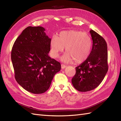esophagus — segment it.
Instances as JSON below:
<instances>
[{
  "label": "esophagus",
  "instance_id": "1",
  "mask_svg": "<svg viewBox=\"0 0 121 121\" xmlns=\"http://www.w3.org/2000/svg\"><path fill=\"white\" fill-rule=\"evenodd\" d=\"M66 67V66L65 65H64V64H61V69H65V68Z\"/></svg>",
  "mask_w": 121,
  "mask_h": 121
}]
</instances>
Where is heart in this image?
<instances>
[{
    "label": "heart",
    "instance_id": "1",
    "mask_svg": "<svg viewBox=\"0 0 121 121\" xmlns=\"http://www.w3.org/2000/svg\"><path fill=\"white\" fill-rule=\"evenodd\" d=\"M92 41L88 34L79 30L63 31L58 37L54 36L51 41L52 57L57 58L65 48L67 52L61 58L64 62L69 63L74 60L76 63H82L90 55Z\"/></svg>",
    "mask_w": 121,
    "mask_h": 121
}]
</instances>
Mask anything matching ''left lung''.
<instances>
[{"label":"left lung","instance_id":"1","mask_svg":"<svg viewBox=\"0 0 121 121\" xmlns=\"http://www.w3.org/2000/svg\"><path fill=\"white\" fill-rule=\"evenodd\" d=\"M92 47L90 55L76 67V74L72 80L77 90L81 92L94 89L100 84L108 71L107 45L105 39L91 30Z\"/></svg>","mask_w":121,"mask_h":121}]
</instances>
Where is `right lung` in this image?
Wrapping results in <instances>:
<instances>
[{
    "mask_svg": "<svg viewBox=\"0 0 121 121\" xmlns=\"http://www.w3.org/2000/svg\"><path fill=\"white\" fill-rule=\"evenodd\" d=\"M44 27L28 26L15 41L11 60L16 81L25 90L35 94L45 92L50 87L61 64L48 56L51 39Z\"/></svg>",
    "mask_w": 121,
    "mask_h": 121,
    "instance_id": "1",
    "label": "right lung"
}]
</instances>
